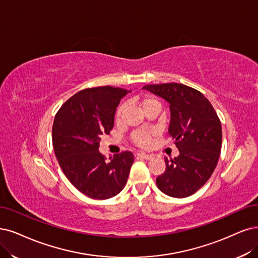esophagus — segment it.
Instances as JSON below:
<instances>
[{
  "instance_id": "1",
  "label": "esophagus",
  "mask_w": 258,
  "mask_h": 258,
  "mask_svg": "<svg viewBox=\"0 0 258 258\" xmlns=\"http://www.w3.org/2000/svg\"><path fill=\"white\" fill-rule=\"evenodd\" d=\"M137 156L140 157V158H142V159H147V160L153 158V156H152L151 154H147V153H145V152H140V153L137 154Z\"/></svg>"
}]
</instances>
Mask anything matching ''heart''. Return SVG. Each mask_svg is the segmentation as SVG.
I'll return each instance as SVG.
<instances>
[{"mask_svg": "<svg viewBox=\"0 0 258 258\" xmlns=\"http://www.w3.org/2000/svg\"><path fill=\"white\" fill-rule=\"evenodd\" d=\"M136 102L139 104V106L144 111L148 110L151 107H160L159 101L156 98L152 97V95H145V97H142L140 99H136ZM125 110H126V105L121 104L116 111V120L117 121H120L122 119ZM153 135H154V133H152V132L138 131V132L134 133V135H133V141H134L137 146L146 148L151 144V140H152Z\"/></svg>", "mask_w": 258, "mask_h": 258, "instance_id": "heart-1", "label": "heart"}]
</instances>
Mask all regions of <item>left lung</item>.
Here are the masks:
<instances>
[{"label": "left lung", "mask_w": 258, "mask_h": 258, "mask_svg": "<svg viewBox=\"0 0 258 258\" xmlns=\"http://www.w3.org/2000/svg\"><path fill=\"white\" fill-rule=\"evenodd\" d=\"M144 89L170 105L169 136L179 151L165 159V172L156 178L161 192L173 198L194 195L212 176L222 146L221 122L204 95L188 86L170 83L147 85Z\"/></svg>", "instance_id": "left-lung-1"}]
</instances>
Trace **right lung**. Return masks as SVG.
<instances>
[{
	"label": "right lung",
	"instance_id": "1",
	"mask_svg": "<svg viewBox=\"0 0 258 258\" xmlns=\"http://www.w3.org/2000/svg\"><path fill=\"white\" fill-rule=\"evenodd\" d=\"M122 88H88L75 93L56 113L52 139L62 172L82 194L95 200L117 196L125 186L134 155L128 151L105 159L101 136L113 127Z\"/></svg>",
	"mask_w": 258,
	"mask_h": 258
}]
</instances>
